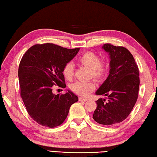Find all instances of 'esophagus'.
Wrapping results in <instances>:
<instances>
[{
	"label": "esophagus",
	"instance_id": "34e87169",
	"mask_svg": "<svg viewBox=\"0 0 157 157\" xmlns=\"http://www.w3.org/2000/svg\"><path fill=\"white\" fill-rule=\"evenodd\" d=\"M79 101H80V102H86V101H87V99L84 98H82V97H79Z\"/></svg>",
	"mask_w": 157,
	"mask_h": 157
}]
</instances>
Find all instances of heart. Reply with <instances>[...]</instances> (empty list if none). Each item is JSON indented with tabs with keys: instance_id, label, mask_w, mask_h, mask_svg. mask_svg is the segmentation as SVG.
Listing matches in <instances>:
<instances>
[{
	"instance_id": "b5f03b06",
	"label": "heart",
	"mask_w": 157,
	"mask_h": 157,
	"mask_svg": "<svg viewBox=\"0 0 157 157\" xmlns=\"http://www.w3.org/2000/svg\"><path fill=\"white\" fill-rule=\"evenodd\" d=\"M101 59L98 55L92 52L84 53L79 59V62L82 65L91 70L93 78L102 80L108 71V65L104 62H100ZM63 74L67 79L72 78L73 75V65L71 63H68L64 66ZM71 90L75 94L82 96H88L95 88V85L92 82H77L70 86Z\"/></svg>"
}]
</instances>
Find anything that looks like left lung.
Segmentation results:
<instances>
[{
	"mask_svg": "<svg viewBox=\"0 0 157 157\" xmlns=\"http://www.w3.org/2000/svg\"><path fill=\"white\" fill-rule=\"evenodd\" d=\"M102 48L109 56V74L95 94L108 98L96 101L92 118L100 124L111 125L123 121L134 108L138 96L139 70L127 48L111 44H104Z\"/></svg>",
	"mask_w": 157,
	"mask_h": 157,
	"instance_id": "8db88e82",
	"label": "left lung"
}]
</instances>
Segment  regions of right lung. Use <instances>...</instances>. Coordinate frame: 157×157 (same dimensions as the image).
Segmentation results:
<instances>
[{
	"label": "right lung",
	"instance_id": "obj_1",
	"mask_svg": "<svg viewBox=\"0 0 157 157\" xmlns=\"http://www.w3.org/2000/svg\"><path fill=\"white\" fill-rule=\"evenodd\" d=\"M79 51L47 43L32 46L23 56L18 70L21 96L28 114L40 125L50 128L60 125L70 106L78 101L71 90L55 94L52 88L55 84L66 87L63 67Z\"/></svg>",
	"mask_w": 157,
	"mask_h": 157
}]
</instances>
